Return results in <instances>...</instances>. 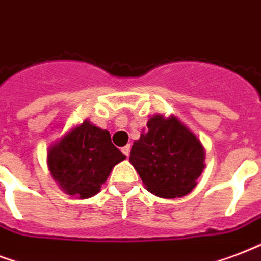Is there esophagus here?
<instances>
[{"mask_svg": "<svg viewBox=\"0 0 261 261\" xmlns=\"http://www.w3.org/2000/svg\"><path fill=\"white\" fill-rule=\"evenodd\" d=\"M121 151H122V153H124L125 156H129V153H130V145H125V147H122Z\"/></svg>", "mask_w": 261, "mask_h": 261, "instance_id": "obj_1", "label": "esophagus"}]
</instances>
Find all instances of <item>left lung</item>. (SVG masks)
Returning <instances> with one entry per match:
<instances>
[{"label":"left lung","mask_w":261,"mask_h":261,"mask_svg":"<svg viewBox=\"0 0 261 261\" xmlns=\"http://www.w3.org/2000/svg\"><path fill=\"white\" fill-rule=\"evenodd\" d=\"M129 161L151 193L174 199L196 187L204 169V148L175 117L155 116L133 143Z\"/></svg>","instance_id":"left-lung-1"}]
</instances>
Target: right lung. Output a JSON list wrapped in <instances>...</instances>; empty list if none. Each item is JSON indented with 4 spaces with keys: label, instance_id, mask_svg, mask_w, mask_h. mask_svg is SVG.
Listing matches in <instances>:
<instances>
[{
    "label": "right lung",
    "instance_id": "1",
    "mask_svg": "<svg viewBox=\"0 0 261 261\" xmlns=\"http://www.w3.org/2000/svg\"><path fill=\"white\" fill-rule=\"evenodd\" d=\"M125 155L114 147L108 130L88 121L74 128L48 149L47 163L53 178L70 196L87 199L100 191Z\"/></svg>",
    "mask_w": 261,
    "mask_h": 261
}]
</instances>
